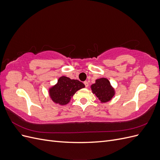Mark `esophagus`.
Returning a JSON list of instances; mask_svg holds the SVG:
<instances>
[{"mask_svg":"<svg viewBox=\"0 0 160 160\" xmlns=\"http://www.w3.org/2000/svg\"><path fill=\"white\" fill-rule=\"evenodd\" d=\"M84 84H85V88H88V86H89V83L88 81H84Z\"/></svg>","mask_w":160,"mask_h":160,"instance_id":"obj_1","label":"esophagus"}]
</instances>
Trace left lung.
Here are the masks:
<instances>
[{
  "label": "left lung",
  "instance_id": "obj_1",
  "mask_svg": "<svg viewBox=\"0 0 160 160\" xmlns=\"http://www.w3.org/2000/svg\"><path fill=\"white\" fill-rule=\"evenodd\" d=\"M91 90L102 103L108 102L113 98L115 91L110 85V82L105 78H101L95 81L91 85Z\"/></svg>",
  "mask_w": 160,
  "mask_h": 160
}]
</instances>
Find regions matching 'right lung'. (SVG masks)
I'll return each instance as SVG.
<instances>
[{
  "instance_id": "1",
  "label": "right lung",
  "mask_w": 160,
  "mask_h": 160,
  "mask_svg": "<svg viewBox=\"0 0 160 160\" xmlns=\"http://www.w3.org/2000/svg\"><path fill=\"white\" fill-rule=\"evenodd\" d=\"M84 88L85 85L82 82L62 76L58 80L57 83L49 89V95L55 103L66 105L76 91Z\"/></svg>"
}]
</instances>
